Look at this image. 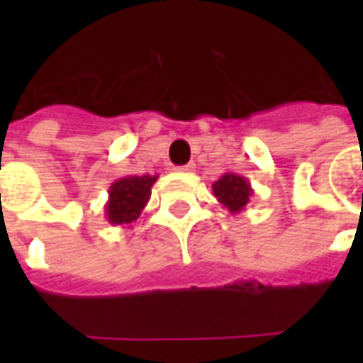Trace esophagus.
I'll return each mask as SVG.
<instances>
[{
	"mask_svg": "<svg viewBox=\"0 0 363 363\" xmlns=\"http://www.w3.org/2000/svg\"><path fill=\"white\" fill-rule=\"evenodd\" d=\"M177 171H179V173H192V171H194V163H189V165L177 167Z\"/></svg>",
	"mask_w": 363,
	"mask_h": 363,
	"instance_id": "1",
	"label": "esophagus"
}]
</instances>
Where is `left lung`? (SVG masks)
<instances>
[{
	"label": "left lung",
	"mask_w": 363,
	"mask_h": 363,
	"mask_svg": "<svg viewBox=\"0 0 363 363\" xmlns=\"http://www.w3.org/2000/svg\"><path fill=\"white\" fill-rule=\"evenodd\" d=\"M213 196L218 198L223 208H228L231 213L243 212L245 208L251 202L252 192L251 182L245 177L237 173H223L218 181L212 184Z\"/></svg>",
	"instance_id": "obj_1"
}]
</instances>
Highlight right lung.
<instances>
[{
	"mask_svg": "<svg viewBox=\"0 0 363 363\" xmlns=\"http://www.w3.org/2000/svg\"><path fill=\"white\" fill-rule=\"evenodd\" d=\"M157 174H128L116 179L108 189V200L104 204V218L112 225L130 228L147 206L151 196V186L155 184Z\"/></svg>",
	"mask_w": 363,
	"mask_h": 363,
	"instance_id": "add662e5",
	"label": "right lung"
}]
</instances>
